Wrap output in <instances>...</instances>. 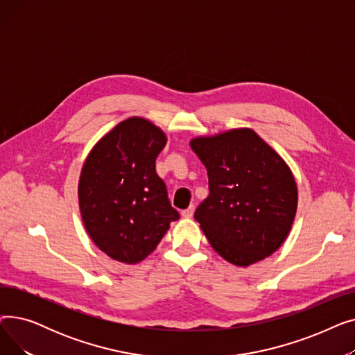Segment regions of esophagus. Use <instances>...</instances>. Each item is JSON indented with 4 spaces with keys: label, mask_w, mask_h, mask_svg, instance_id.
<instances>
[{
    "label": "esophagus",
    "mask_w": 355,
    "mask_h": 355,
    "mask_svg": "<svg viewBox=\"0 0 355 355\" xmlns=\"http://www.w3.org/2000/svg\"><path fill=\"white\" fill-rule=\"evenodd\" d=\"M193 214H194V206H193V204H191V206H190L189 209H185V210L181 211V216H182L184 218H191Z\"/></svg>",
    "instance_id": "obj_1"
}]
</instances>
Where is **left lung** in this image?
Masks as SVG:
<instances>
[{
    "label": "left lung",
    "mask_w": 355,
    "mask_h": 355,
    "mask_svg": "<svg viewBox=\"0 0 355 355\" xmlns=\"http://www.w3.org/2000/svg\"><path fill=\"white\" fill-rule=\"evenodd\" d=\"M190 146L207 168L210 194L194 218L211 248L243 268L276 252L297 207L296 182L282 157L250 128L197 137Z\"/></svg>",
    "instance_id": "obj_1"
}]
</instances>
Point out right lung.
Instances as JSON below:
<instances>
[{
    "instance_id": "right-lung-1",
    "label": "right lung",
    "mask_w": 355,
    "mask_h": 355,
    "mask_svg": "<svg viewBox=\"0 0 355 355\" xmlns=\"http://www.w3.org/2000/svg\"><path fill=\"white\" fill-rule=\"evenodd\" d=\"M165 144L162 129L132 116L102 137L83 164L78 194L85 229L118 262H141L180 218L155 171Z\"/></svg>"
}]
</instances>
